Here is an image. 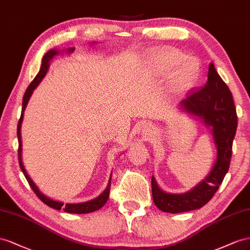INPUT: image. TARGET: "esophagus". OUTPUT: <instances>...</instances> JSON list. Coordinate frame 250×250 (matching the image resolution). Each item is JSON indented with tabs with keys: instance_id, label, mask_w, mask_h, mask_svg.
I'll return each mask as SVG.
<instances>
[{
	"instance_id": "obj_1",
	"label": "esophagus",
	"mask_w": 250,
	"mask_h": 250,
	"mask_svg": "<svg viewBox=\"0 0 250 250\" xmlns=\"http://www.w3.org/2000/svg\"><path fill=\"white\" fill-rule=\"evenodd\" d=\"M152 127H151V125H144V129H142V134L145 135L146 137H149V136H152Z\"/></svg>"
}]
</instances>
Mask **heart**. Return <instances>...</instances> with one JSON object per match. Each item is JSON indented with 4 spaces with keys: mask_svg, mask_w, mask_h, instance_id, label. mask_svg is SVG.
<instances>
[{
    "mask_svg": "<svg viewBox=\"0 0 250 250\" xmlns=\"http://www.w3.org/2000/svg\"><path fill=\"white\" fill-rule=\"evenodd\" d=\"M157 71L163 75H172L174 87L180 91L188 90L198 81L200 67L194 59L185 60L183 53L177 50H165L153 55Z\"/></svg>",
    "mask_w": 250,
    "mask_h": 250,
    "instance_id": "heart-1",
    "label": "heart"
}]
</instances>
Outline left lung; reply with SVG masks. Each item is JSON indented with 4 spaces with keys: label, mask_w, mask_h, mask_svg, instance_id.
I'll return each mask as SVG.
<instances>
[{
    "label": "left lung",
    "mask_w": 250,
    "mask_h": 250,
    "mask_svg": "<svg viewBox=\"0 0 250 250\" xmlns=\"http://www.w3.org/2000/svg\"><path fill=\"white\" fill-rule=\"evenodd\" d=\"M182 109L200 117L206 126L211 127L218 156L212 169L202 182L184 194L163 191L152 177L153 201L160 210L178 213L201 208L216 194L228 172L236 135L238 116L232 94L220 77L213 63L208 68V77L203 88L181 102Z\"/></svg>",
    "instance_id": "1"
}]
</instances>
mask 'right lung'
I'll return each mask as SVG.
<instances>
[{"label": "right lung", "instance_id": "right-lung-1", "mask_svg": "<svg viewBox=\"0 0 250 250\" xmlns=\"http://www.w3.org/2000/svg\"><path fill=\"white\" fill-rule=\"evenodd\" d=\"M74 51V48H70L67 50V52H73ZM60 51L59 50H50L48 51L44 58H42V66L40 69V72L38 73V75L35 76L34 80L31 82V83L29 84V87L27 88L24 97H23V108H22V114H21V118L19 120V124H18V139H19V149H18V155H19V163H20V167L22 169L23 174L25 175L26 179L29 183L30 188H32V190L35 192V195H37L41 200L44 202L46 205H48L49 208H52L54 209H63V211L66 212H70V213H88V212H92V211H95L99 208H102L103 206L105 204V202L108 201L109 199V195H110V188H111V177H110V180L108 183V187L105 188V189L102 192L101 195H99L97 198L93 199V200H90L87 202H83V203H66L63 204L62 202L60 201H55L52 200V199H50L48 197H46L45 195H42V192L39 190L37 185L34 184V182L31 180V178L28 176L26 169L23 166V162H22V140H21V125H22V121H23V116H24V111L26 109V105L29 102V98L32 94L33 90L38 87V84L42 82V78L46 75L48 68H49V62L51 60L54 55L58 54Z\"/></svg>", "mask_w": 250, "mask_h": 250}]
</instances>
